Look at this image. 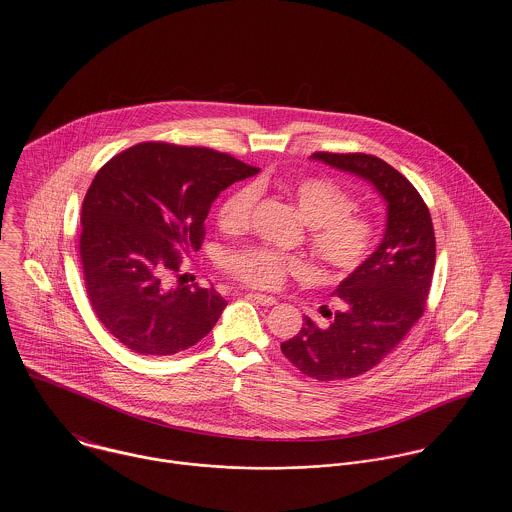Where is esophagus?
Segmentation results:
<instances>
[{
	"label": "esophagus",
	"instance_id": "34e87169",
	"mask_svg": "<svg viewBox=\"0 0 512 512\" xmlns=\"http://www.w3.org/2000/svg\"><path fill=\"white\" fill-rule=\"evenodd\" d=\"M249 297H251L253 301H257L259 305H263V307L276 305V299H274L272 295H265V293H249Z\"/></svg>",
	"mask_w": 512,
	"mask_h": 512
}]
</instances>
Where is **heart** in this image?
Instances as JSON below:
<instances>
[{
    "label": "heart",
    "mask_w": 512,
    "mask_h": 512,
    "mask_svg": "<svg viewBox=\"0 0 512 512\" xmlns=\"http://www.w3.org/2000/svg\"><path fill=\"white\" fill-rule=\"evenodd\" d=\"M299 215L309 224L311 247L334 274H349L361 267L372 253L376 230L372 220L355 213V203L334 184L318 178H303L288 186ZM259 190L245 184L228 195L219 209L220 226L242 230L253 215ZM226 270L247 286L278 290L290 274H307L309 265L295 255L267 247L234 251L224 259Z\"/></svg>",
    "instance_id": "1"
}]
</instances>
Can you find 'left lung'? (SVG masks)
Here are the masks:
<instances>
[{"instance_id":"obj_1","label":"left lung","mask_w":512,"mask_h":512,"mask_svg":"<svg viewBox=\"0 0 512 512\" xmlns=\"http://www.w3.org/2000/svg\"><path fill=\"white\" fill-rule=\"evenodd\" d=\"M311 159L365 178L388 203L382 244L334 290L340 309L324 311L330 324L320 328L305 317L297 336L280 345L305 376L334 382L382 363L422 317L436 267V236L424 199L380 157L317 151Z\"/></svg>"}]
</instances>
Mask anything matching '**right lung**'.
Masks as SVG:
<instances>
[{
	"label": "right lung",
	"mask_w": 512,
	"mask_h": 512,
	"mask_svg": "<svg viewBox=\"0 0 512 512\" xmlns=\"http://www.w3.org/2000/svg\"><path fill=\"white\" fill-rule=\"evenodd\" d=\"M207 147L142 142L99 169L82 203L80 261L99 322L140 355H174L203 340L226 301L176 286L182 253L199 249L217 195L257 174Z\"/></svg>",
	"instance_id": "1"
}]
</instances>
